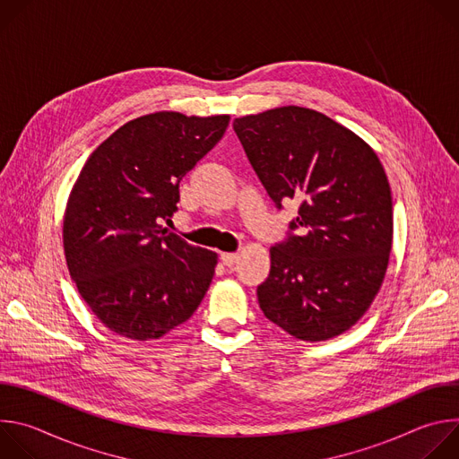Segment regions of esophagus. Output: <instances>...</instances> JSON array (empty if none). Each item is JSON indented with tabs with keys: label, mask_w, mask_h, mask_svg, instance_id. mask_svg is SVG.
Returning a JSON list of instances; mask_svg holds the SVG:
<instances>
[{
	"label": "esophagus",
	"mask_w": 459,
	"mask_h": 459,
	"mask_svg": "<svg viewBox=\"0 0 459 459\" xmlns=\"http://www.w3.org/2000/svg\"><path fill=\"white\" fill-rule=\"evenodd\" d=\"M238 254L236 252H223L221 254V261H223V265H227V267H234L236 264H238Z\"/></svg>",
	"instance_id": "1"
}]
</instances>
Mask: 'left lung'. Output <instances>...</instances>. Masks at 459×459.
<instances>
[{
    "mask_svg": "<svg viewBox=\"0 0 459 459\" xmlns=\"http://www.w3.org/2000/svg\"><path fill=\"white\" fill-rule=\"evenodd\" d=\"M250 165L281 207L299 202L271 247L261 310L301 342L347 333L377 296L392 250V195L372 147L317 110L287 105L234 119Z\"/></svg>",
    "mask_w": 459,
    "mask_h": 459,
    "instance_id": "1",
    "label": "left lung"
}]
</instances>
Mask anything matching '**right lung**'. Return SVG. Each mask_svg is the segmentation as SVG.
Wrapping results in <instances>:
<instances>
[{
    "mask_svg": "<svg viewBox=\"0 0 459 459\" xmlns=\"http://www.w3.org/2000/svg\"><path fill=\"white\" fill-rule=\"evenodd\" d=\"M229 114L161 110L121 125L85 161L63 216L71 278L108 331L160 340L200 307L218 254L163 229L179 181L223 138Z\"/></svg>",
    "mask_w": 459,
    "mask_h": 459,
    "instance_id": "1",
    "label": "right lung"
}]
</instances>
